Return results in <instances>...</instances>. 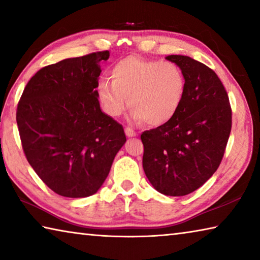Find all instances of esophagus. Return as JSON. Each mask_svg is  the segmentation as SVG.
<instances>
[{
	"label": "esophagus",
	"mask_w": 260,
	"mask_h": 260,
	"mask_svg": "<svg viewBox=\"0 0 260 260\" xmlns=\"http://www.w3.org/2000/svg\"><path fill=\"white\" fill-rule=\"evenodd\" d=\"M125 134L128 136V138H133V136L138 135V133H136L135 131L132 129L131 127H125Z\"/></svg>",
	"instance_id": "34e87169"
}]
</instances>
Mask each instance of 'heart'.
Listing matches in <instances>:
<instances>
[{
  "mask_svg": "<svg viewBox=\"0 0 260 260\" xmlns=\"http://www.w3.org/2000/svg\"><path fill=\"white\" fill-rule=\"evenodd\" d=\"M111 81L100 79L96 94L104 112L119 117L133 109L131 119L149 126H161L177 116L186 93V78L177 63L127 56L110 71Z\"/></svg>",
  "mask_w": 260,
  "mask_h": 260,
  "instance_id": "1",
  "label": "heart"
}]
</instances>
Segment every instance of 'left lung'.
Instances as JSON below:
<instances>
[{"instance_id":"8db88e82","label":"left lung","mask_w":260,"mask_h":260,"mask_svg":"<svg viewBox=\"0 0 260 260\" xmlns=\"http://www.w3.org/2000/svg\"><path fill=\"white\" fill-rule=\"evenodd\" d=\"M186 78V93L172 120L141 134L144 173L167 196L188 195L221 162L232 129V108L217 74L188 56L170 55Z\"/></svg>"}]
</instances>
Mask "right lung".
<instances>
[{
  "instance_id": "1",
  "label": "right lung",
  "mask_w": 260,
  "mask_h": 260,
  "mask_svg": "<svg viewBox=\"0 0 260 260\" xmlns=\"http://www.w3.org/2000/svg\"><path fill=\"white\" fill-rule=\"evenodd\" d=\"M108 50L48 65L27 82L16 119L26 159L52 191L80 199L99 190L126 142L101 111L96 85Z\"/></svg>"
}]
</instances>
